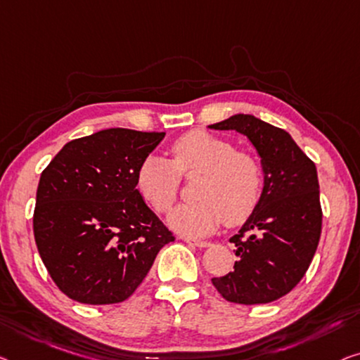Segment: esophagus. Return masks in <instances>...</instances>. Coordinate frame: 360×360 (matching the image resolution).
<instances>
[{
    "mask_svg": "<svg viewBox=\"0 0 360 360\" xmlns=\"http://www.w3.org/2000/svg\"><path fill=\"white\" fill-rule=\"evenodd\" d=\"M187 244H192V245H195V248H200V249H205V248H210V243H208V240H200V239H189V238H186L184 239Z\"/></svg>",
    "mask_w": 360,
    "mask_h": 360,
    "instance_id": "34e87169",
    "label": "esophagus"
}]
</instances>
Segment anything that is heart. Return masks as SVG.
Here are the masks:
<instances>
[{
    "mask_svg": "<svg viewBox=\"0 0 360 360\" xmlns=\"http://www.w3.org/2000/svg\"><path fill=\"white\" fill-rule=\"evenodd\" d=\"M200 174L194 187L197 202L186 203L169 214L168 223L186 236H205L219 223L238 226L259 205L264 191V168L254 155L238 152L233 142L210 132L194 131L171 146V160L148 155L136 174V186L158 213L171 210L178 200L181 178Z\"/></svg>",
    "mask_w": 360,
    "mask_h": 360,
    "instance_id": "b5f03b06",
    "label": "heart"
}]
</instances>
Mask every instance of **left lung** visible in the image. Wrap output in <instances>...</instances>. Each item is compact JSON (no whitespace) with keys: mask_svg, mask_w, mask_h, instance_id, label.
Returning <instances> with one entry per match:
<instances>
[{"mask_svg":"<svg viewBox=\"0 0 360 360\" xmlns=\"http://www.w3.org/2000/svg\"><path fill=\"white\" fill-rule=\"evenodd\" d=\"M208 127L244 134L265 176L259 205L229 239L239 257L234 271L212 283L229 302H273L297 286L317 250L323 217L317 168L286 131L252 115Z\"/></svg>","mask_w":360,"mask_h":360,"instance_id":"1","label":"left lung"}]
</instances>
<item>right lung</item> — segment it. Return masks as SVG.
<instances>
[{"mask_svg": "<svg viewBox=\"0 0 360 360\" xmlns=\"http://www.w3.org/2000/svg\"><path fill=\"white\" fill-rule=\"evenodd\" d=\"M165 132L112 127L68 142L43 169L34 236L56 286L77 302L131 297L174 236L136 186Z\"/></svg>", "mask_w": 360, "mask_h": 360, "instance_id": "right-lung-1", "label": "right lung"}]
</instances>
